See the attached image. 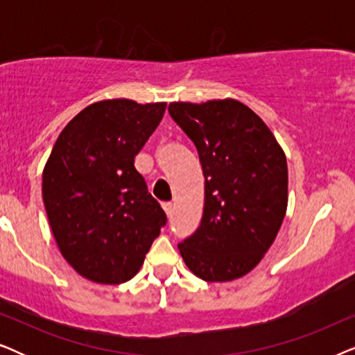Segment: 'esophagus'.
Instances as JSON below:
<instances>
[{"instance_id": "1", "label": "esophagus", "mask_w": 355, "mask_h": 355, "mask_svg": "<svg viewBox=\"0 0 355 355\" xmlns=\"http://www.w3.org/2000/svg\"><path fill=\"white\" fill-rule=\"evenodd\" d=\"M163 210L168 216L173 215V203H163Z\"/></svg>"}]
</instances>
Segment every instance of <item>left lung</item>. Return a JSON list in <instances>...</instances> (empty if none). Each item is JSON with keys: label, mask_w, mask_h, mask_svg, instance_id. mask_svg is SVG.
I'll use <instances>...</instances> for the list:
<instances>
[{"label": "left lung", "mask_w": 355, "mask_h": 355, "mask_svg": "<svg viewBox=\"0 0 355 355\" xmlns=\"http://www.w3.org/2000/svg\"><path fill=\"white\" fill-rule=\"evenodd\" d=\"M198 152L205 203L198 230L179 244L187 268L210 283L249 273L268 252L288 208V163L260 116L241 101L168 106Z\"/></svg>", "instance_id": "left-lung-1"}]
</instances>
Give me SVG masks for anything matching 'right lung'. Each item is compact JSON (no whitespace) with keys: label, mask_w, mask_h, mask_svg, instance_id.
Returning a JSON list of instances; mask_svg holds the SVG:
<instances>
[{"label":"right lung","mask_w":355,"mask_h":355,"mask_svg":"<svg viewBox=\"0 0 355 355\" xmlns=\"http://www.w3.org/2000/svg\"><path fill=\"white\" fill-rule=\"evenodd\" d=\"M164 110V101H96L72 118L53 145L42 182L48 221L61 255L94 283L134 278L166 225L134 166Z\"/></svg>","instance_id":"1"}]
</instances>
